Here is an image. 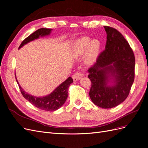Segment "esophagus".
I'll use <instances>...</instances> for the list:
<instances>
[{
  "label": "esophagus",
  "mask_w": 148,
  "mask_h": 148,
  "mask_svg": "<svg viewBox=\"0 0 148 148\" xmlns=\"http://www.w3.org/2000/svg\"><path fill=\"white\" fill-rule=\"evenodd\" d=\"M82 78V74L81 72H77L73 75V79L75 82H77Z\"/></svg>",
  "instance_id": "34e87169"
}]
</instances>
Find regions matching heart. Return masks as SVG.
<instances>
[{"label":"heart","instance_id":"obj_1","mask_svg":"<svg viewBox=\"0 0 148 148\" xmlns=\"http://www.w3.org/2000/svg\"><path fill=\"white\" fill-rule=\"evenodd\" d=\"M101 42L97 39L91 40L89 37H83L76 41L72 47L73 53L77 57L83 55L88 64H92L96 60L101 49Z\"/></svg>","mask_w":148,"mask_h":148}]
</instances>
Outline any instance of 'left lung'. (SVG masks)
Wrapping results in <instances>:
<instances>
[{"label": "left lung", "mask_w": 148, "mask_h": 148, "mask_svg": "<svg viewBox=\"0 0 148 148\" xmlns=\"http://www.w3.org/2000/svg\"><path fill=\"white\" fill-rule=\"evenodd\" d=\"M105 50L88 70L91 82L89 97L103 109L117 106L128 97L135 78V59L132 49L119 31L104 26Z\"/></svg>", "instance_id": "1"}]
</instances>
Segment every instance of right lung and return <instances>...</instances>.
I'll list each match as a JSON object with an SVG mask.
<instances>
[{
    "label": "right lung",
    "mask_w": 148,
    "mask_h": 148,
    "mask_svg": "<svg viewBox=\"0 0 148 148\" xmlns=\"http://www.w3.org/2000/svg\"><path fill=\"white\" fill-rule=\"evenodd\" d=\"M52 31V29L49 28H41L36 30L21 42L19 49L28 42L33 41L35 39H39L40 37H44L50 35ZM16 80L17 83L18 84L22 95L25 99L28 100L31 104L36 107L37 108L46 111H55L60 108L64 104L67 99V97H68L69 88L70 85L73 82L71 77H69L65 82L62 83L49 95L45 96L37 97L29 95L28 92L25 91L18 82L16 77Z\"/></svg>",
    "instance_id": "add662e5"
}]
</instances>
